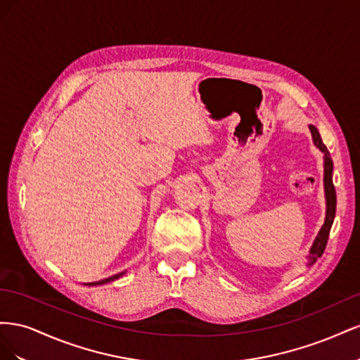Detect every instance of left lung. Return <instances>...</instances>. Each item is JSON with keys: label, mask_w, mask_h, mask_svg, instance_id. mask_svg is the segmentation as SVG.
I'll use <instances>...</instances> for the list:
<instances>
[{"label": "left lung", "mask_w": 360, "mask_h": 360, "mask_svg": "<svg viewBox=\"0 0 360 360\" xmlns=\"http://www.w3.org/2000/svg\"><path fill=\"white\" fill-rule=\"evenodd\" d=\"M309 130L312 135V143L314 146L317 147L319 150H321L323 156V168H324V197H326V217H324V224L321 225L320 231L315 237V240L309 249V255H308V266H312L317 258H320L324 252L326 245H328V238H329V233L330 228L335 219V212H336V192H335V186H333V180H332V174H333V162L330 159V155L328 151V147L323 144L321 136L319 129L309 124Z\"/></svg>", "instance_id": "left-lung-1"}]
</instances>
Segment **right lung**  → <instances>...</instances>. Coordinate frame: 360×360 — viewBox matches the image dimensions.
I'll list each match as a JSON object with an SVG mask.
<instances>
[{
  "mask_svg": "<svg viewBox=\"0 0 360 360\" xmlns=\"http://www.w3.org/2000/svg\"><path fill=\"white\" fill-rule=\"evenodd\" d=\"M124 274H126V270H124V271H120V274H117V275H112V276H110V278H105V279H102V281L89 282V284H85V285H103V284H108V282H112V281L118 279L120 276H123Z\"/></svg>",
  "mask_w": 360,
  "mask_h": 360,
  "instance_id": "right-lung-1",
  "label": "right lung"
}]
</instances>
